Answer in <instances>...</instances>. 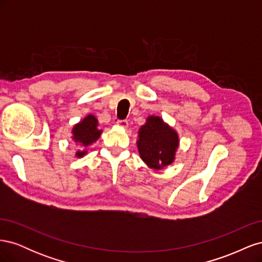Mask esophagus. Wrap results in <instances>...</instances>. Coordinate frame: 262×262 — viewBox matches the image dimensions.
I'll return each mask as SVG.
<instances>
[{"mask_svg": "<svg viewBox=\"0 0 262 262\" xmlns=\"http://www.w3.org/2000/svg\"><path fill=\"white\" fill-rule=\"evenodd\" d=\"M117 124L119 126H121V128H123V129H126L129 126V123H128V121H126V120H118Z\"/></svg>", "mask_w": 262, "mask_h": 262, "instance_id": "obj_1", "label": "esophagus"}]
</instances>
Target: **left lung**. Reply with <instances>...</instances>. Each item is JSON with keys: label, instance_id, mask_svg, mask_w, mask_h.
Returning a JSON list of instances; mask_svg holds the SVG:
<instances>
[{"label": "left lung", "instance_id": "left-lung-1", "mask_svg": "<svg viewBox=\"0 0 262 262\" xmlns=\"http://www.w3.org/2000/svg\"><path fill=\"white\" fill-rule=\"evenodd\" d=\"M137 146L141 160L147 167L161 170L175 161L179 136L161 117L148 116L139 129Z\"/></svg>", "mask_w": 262, "mask_h": 262}]
</instances>
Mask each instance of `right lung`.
Here are the masks:
<instances>
[{"label": "right lung", "instance_id": "1", "mask_svg": "<svg viewBox=\"0 0 262 262\" xmlns=\"http://www.w3.org/2000/svg\"><path fill=\"white\" fill-rule=\"evenodd\" d=\"M102 133V130L98 129V120L94 115L90 114L83 118L80 122L74 124L72 128V140L76 145L81 148L75 152V156L81 158L87 154V148L96 142Z\"/></svg>", "mask_w": 262, "mask_h": 262}]
</instances>
